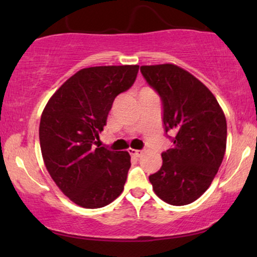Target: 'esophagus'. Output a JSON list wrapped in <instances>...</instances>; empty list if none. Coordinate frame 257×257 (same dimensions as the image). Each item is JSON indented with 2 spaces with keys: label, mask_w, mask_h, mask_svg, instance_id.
<instances>
[{
  "label": "esophagus",
  "mask_w": 257,
  "mask_h": 257,
  "mask_svg": "<svg viewBox=\"0 0 257 257\" xmlns=\"http://www.w3.org/2000/svg\"><path fill=\"white\" fill-rule=\"evenodd\" d=\"M130 152V154H131L132 157H135V158H140L143 156V152L142 151H136V150H130L128 151Z\"/></svg>",
  "instance_id": "obj_1"
}]
</instances>
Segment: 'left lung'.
<instances>
[{"label":"left lung","instance_id":"obj_1","mask_svg":"<svg viewBox=\"0 0 257 257\" xmlns=\"http://www.w3.org/2000/svg\"><path fill=\"white\" fill-rule=\"evenodd\" d=\"M140 72L163 103L165 132L174 137L163 166L149 179L154 193L173 206L199 199L212 184L227 144V121L207 86L174 64L143 65Z\"/></svg>","mask_w":257,"mask_h":257}]
</instances>
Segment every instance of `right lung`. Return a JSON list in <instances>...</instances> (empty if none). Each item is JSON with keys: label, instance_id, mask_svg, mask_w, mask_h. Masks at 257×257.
Listing matches in <instances>:
<instances>
[{"label": "right lung", "instance_id": "obj_1", "mask_svg": "<svg viewBox=\"0 0 257 257\" xmlns=\"http://www.w3.org/2000/svg\"><path fill=\"white\" fill-rule=\"evenodd\" d=\"M138 65L79 70L54 93L40 122L45 167L59 189L84 208H100L121 194L131 157L94 147L118 94L127 91Z\"/></svg>", "mask_w": 257, "mask_h": 257}]
</instances>
